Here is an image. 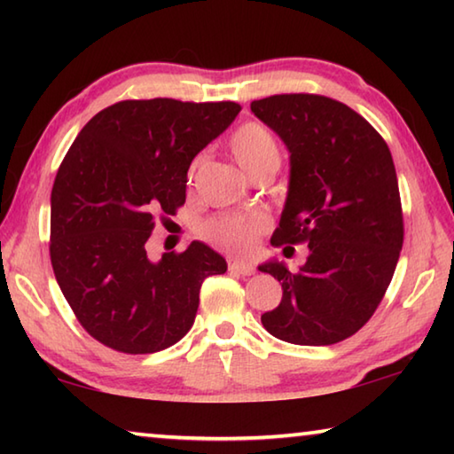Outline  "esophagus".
<instances>
[{
    "mask_svg": "<svg viewBox=\"0 0 454 454\" xmlns=\"http://www.w3.org/2000/svg\"><path fill=\"white\" fill-rule=\"evenodd\" d=\"M228 270L236 272V274H242V276H250V274L256 272V268L248 264V262H240V260H230Z\"/></svg>",
    "mask_w": 454,
    "mask_h": 454,
    "instance_id": "1",
    "label": "esophagus"
}]
</instances>
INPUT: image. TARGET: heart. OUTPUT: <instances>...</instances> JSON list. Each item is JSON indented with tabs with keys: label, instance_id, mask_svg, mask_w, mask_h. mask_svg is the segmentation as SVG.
<instances>
[{
	"label": "heart",
	"instance_id": "b5f03b06",
	"mask_svg": "<svg viewBox=\"0 0 454 454\" xmlns=\"http://www.w3.org/2000/svg\"><path fill=\"white\" fill-rule=\"evenodd\" d=\"M230 145H232L238 164L248 176H254L266 166H280V150L278 144H276V137L270 129L262 124H256V121L238 128L232 134ZM200 164H202V158H198L192 164V174L198 170ZM266 230L268 218L264 214L248 212L208 222L204 226V236L210 242L220 246V248L238 252V254H248Z\"/></svg>",
	"mask_w": 454,
	"mask_h": 454
}]
</instances>
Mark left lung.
<instances>
[{
	"label": "left lung",
	"instance_id": "8db88e82",
	"mask_svg": "<svg viewBox=\"0 0 454 454\" xmlns=\"http://www.w3.org/2000/svg\"><path fill=\"white\" fill-rule=\"evenodd\" d=\"M250 110L290 152L288 196L270 242L310 250L298 272L276 260L258 266L282 284L262 325L284 342L336 344L371 320L401 256L393 156L360 114L333 98L280 94L254 99Z\"/></svg>",
	"mask_w": 454,
	"mask_h": 454
}]
</instances>
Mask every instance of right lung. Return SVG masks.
<instances>
[{
    "label": "right lung",
    "instance_id": "add662e5",
    "mask_svg": "<svg viewBox=\"0 0 454 454\" xmlns=\"http://www.w3.org/2000/svg\"><path fill=\"white\" fill-rule=\"evenodd\" d=\"M236 102L124 99L75 137L51 188L50 256L75 318L104 347L150 355L186 336L200 288L226 260L192 242L152 262L158 220L186 202L188 168L232 124Z\"/></svg>",
    "mask_w": 454,
    "mask_h": 454
}]
</instances>
